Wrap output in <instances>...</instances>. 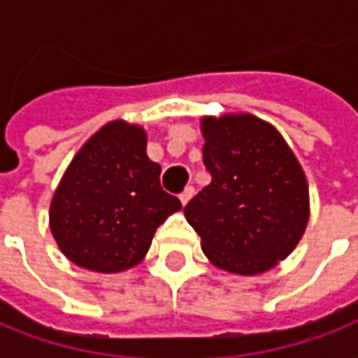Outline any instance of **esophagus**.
Listing matches in <instances>:
<instances>
[{"mask_svg":"<svg viewBox=\"0 0 358 358\" xmlns=\"http://www.w3.org/2000/svg\"><path fill=\"white\" fill-rule=\"evenodd\" d=\"M193 195H195V189H193V187H185V189L181 191L179 199H181V203H183V205H187V203L191 201V197H193Z\"/></svg>","mask_w":358,"mask_h":358,"instance_id":"esophagus-1","label":"esophagus"}]
</instances>
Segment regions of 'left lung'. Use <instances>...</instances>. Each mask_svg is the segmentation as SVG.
<instances>
[{"label":"left lung","instance_id":"8db88e82","mask_svg":"<svg viewBox=\"0 0 358 358\" xmlns=\"http://www.w3.org/2000/svg\"><path fill=\"white\" fill-rule=\"evenodd\" d=\"M211 183L187 203L189 225L215 267L259 275L293 253L309 223V185L295 153L251 113L201 119Z\"/></svg>","mask_w":358,"mask_h":358}]
</instances>
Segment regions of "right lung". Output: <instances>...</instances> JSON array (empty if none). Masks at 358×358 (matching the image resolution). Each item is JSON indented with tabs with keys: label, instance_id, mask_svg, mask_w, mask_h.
I'll return each mask as SVG.
<instances>
[{
	"label": "right lung",
	"instance_id": "obj_1",
	"mask_svg": "<svg viewBox=\"0 0 358 358\" xmlns=\"http://www.w3.org/2000/svg\"><path fill=\"white\" fill-rule=\"evenodd\" d=\"M147 157V133L123 119L93 133L71 159L49 205V229L77 267L119 273L139 265L157 227L181 209Z\"/></svg>",
	"mask_w": 358,
	"mask_h": 358
}]
</instances>
